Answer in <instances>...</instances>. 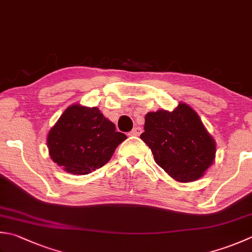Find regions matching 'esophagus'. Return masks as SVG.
<instances>
[{"instance_id": "obj_1", "label": "esophagus", "mask_w": 252, "mask_h": 252, "mask_svg": "<svg viewBox=\"0 0 252 252\" xmlns=\"http://www.w3.org/2000/svg\"><path fill=\"white\" fill-rule=\"evenodd\" d=\"M142 133V129L140 126H136V127H134V129H133L131 132H130V135L131 136H139L140 134Z\"/></svg>"}]
</instances>
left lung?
<instances>
[{"mask_svg":"<svg viewBox=\"0 0 252 252\" xmlns=\"http://www.w3.org/2000/svg\"><path fill=\"white\" fill-rule=\"evenodd\" d=\"M140 137L151 149L156 164L178 182L202 178L215 160V140L198 113L185 102L172 111L147 112Z\"/></svg>","mask_w":252,"mask_h":252,"instance_id":"1","label":"left lung"}]
</instances>
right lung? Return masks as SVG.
Masks as SVG:
<instances>
[{
    "instance_id": "1",
    "label": "right lung",
    "mask_w": 252,
    "mask_h": 252,
    "mask_svg": "<svg viewBox=\"0 0 252 252\" xmlns=\"http://www.w3.org/2000/svg\"><path fill=\"white\" fill-rule=\"evenodd\" d=\"M126 135L97 107H67L47 136L49 155L68 174L88 175L110 160Z\"/></svg>"
}]
</instances>
